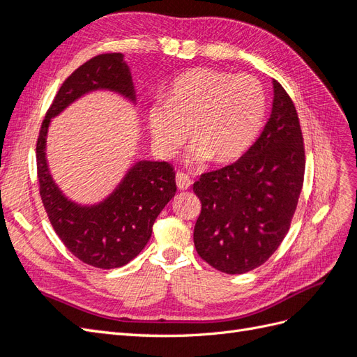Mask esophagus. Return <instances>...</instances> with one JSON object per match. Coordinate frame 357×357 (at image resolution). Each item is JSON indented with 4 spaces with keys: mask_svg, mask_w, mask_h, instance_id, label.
<instances>
[{
    "mask_svg": "<svg viewBox=\"0 0 357 357\" xmlns=\"http://www.w3.org/2000/svg\"><path fill=\"white\" fill-rule=\"evenodd\" d=\"M176 185L179 190H187L190 185H192V179H190L188 175L182 172L176 173Z\"/></svg>",
    "mask_w": 357,
    "mask_h": 357,
    "instance_id": "1",
    "label": "esophagus"
}]
</instances>
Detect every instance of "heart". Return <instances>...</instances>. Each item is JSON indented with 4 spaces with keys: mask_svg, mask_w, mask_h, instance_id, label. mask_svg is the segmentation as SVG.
Listing matches in <instances>:
<instances>
[{
    "mask_svg": "<svg viewBox=\"0 0 357 357\" xmlns=\"http://www.w3.org/2000/svg\"><path fill=\"white\" fill-rule=\"evenodd\" d=\"M266 96L246 74L197 68L173 82L165 105L149 111V129L161 155L175 156L188 135V164L229 162L242 156L261 128Z\"/></svg>",
    "mask_w": 357,
    "mask_h": 357,
    "instance_id": "obj_1",
    "label": "heart"
}]
</instances>
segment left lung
Wrapping results in <instances>:
<instances>
[{"mask_svg":"<svg viewBox=\"0 0 357 357\" xmlns=\"http://www.w3.org/2000/svg\"><path fill=\"white\" fill-rule=\"evenodd\" d=\"M271 117L236 162L193 184L202 210L195 225L201 259L225 273L259 268L286 237L304 181V144L291 97L272 80Z\"/></svg>","mask_w":357,"mask_h":357,"instance_id":"left-lung-1","label":"left lung"}]
</instances>
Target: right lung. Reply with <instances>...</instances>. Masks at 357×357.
<instances>
[{"instance_id":"right-lung-1","label":"right lung","mask_w":357,"mask_h":357,"mask_svg":"<svg viewBox=\"0 0 357 357\" xmlns=\"http://www.w3.org/2000/svg\"><path fill=\"white\" fill-rule=\"evenodd\" d=\"M94 91H111L135 105L130 68L121 53L96 56L74 71L57 91L36 144L39 193L56 234L68 251L89 266H124L144 250L155 219L176 193L175 170L165 161H137L103 201H71L53 179L47 161L52 119Z\"/></svg>"}]
</instances>
